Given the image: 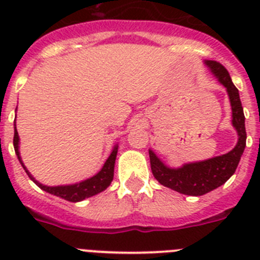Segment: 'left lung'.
Instances as JSON below:
<instances>
[{
	"label": "left lung",
	"mask_w": 260,
	"mask_h": 260,
	"mask_svg": "<svg viewBox=\"0 0 260 260\" xmlns=\"http://www.w3.org/2000/svg\"><path fill=\"white\" fill-rule=\"evenodd\" d=\"M220 83L226 88L232 105L233 126L238 133V143L231 152L206 160V161L191 162L182 168L172 169L160 161V158L150 150L151 171L153 177L161 185L185 195L199 197L225 183L233 176L237 169L245 146H246V128H245V114L240 100L237 87L234 86L228 70L217 61L206 62Z\"/></svg>",
	"instance_id": "left-lung-1"
}]
</instances>
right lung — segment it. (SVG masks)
<instances>
[{
    "label": "right lung",
    "instance_id": "1",
    "mask_svg": "<svg viewBox=\"0 0 260 260\" xmlns=\"http://www.w3.org/2000/svg\"><path fill=\"white\" fill-rule=\"evenodd\" d=\"M14 150H15V153L18 155V158H19L20 164L23 165L22 160H20L19 156V150H18V143H19V137H18L17 127H15V132H14ZM117 146L114 147V150L112 151L110 156L108 157V160L105 161L104 167L102 168V171L99 172L96 176L91 177L88 180L82 181L79 183H75V185H69V186H54V187H50V186H45L39 183L38 181H35V178L28 173V171H26V167L23 165L26 173L28 174V177L31 178L36 185L43 189L44 191L49 192V194L56 195V197H59V198L65 199V201L69 202H80L83 199L89 198L92 195L99 194V192L104 191L108 186L110 185L112 180H113V174H114V162H116V156H117Z\"/></svg>",
    "mask_w": 260,
    "mask_h": 260
}]
</instances>
